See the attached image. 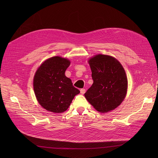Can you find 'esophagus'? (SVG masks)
<instances>
[{
	"mask_svg": "<svg viewBox=\"0 0 158 158\" xmlns=\"http://www.w3.org/2000/svg\"><path fill=\"white\" fill-rule=\"evenodd\" d=\"M81 94H85V92H86V89H85V88H82V89H81Z\"/></svg>",
	"mask_w": 158,
	"mask_h": 158,
	"instance_id": "esophagus-1",
	"label": "esophagus"
}]
</instances>
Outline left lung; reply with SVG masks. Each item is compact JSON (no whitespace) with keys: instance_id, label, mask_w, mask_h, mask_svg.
Wrapping results in <instances>:
<instances>
[{"instance_id":"obj_1","label":"left lung","mask_w":158,"mask_h":158,"mask_svg":"<svg viewBox=\"0 0 158 158\" xmlns=\"http://www.w3.org/2000/svg\"><path fill=\"white\" fill-rule=\"evenodd\" d=\"M88 63L94 83L85 94L87 101L101 113H107L120 105L127 90V78L116 58L97 54Z\"/></svg>"}]
</instances>
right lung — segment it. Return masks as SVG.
Segmentation results:
<instances>
[{
	"label": "right lung",
	"instance_id": "add662e5",
	"mask_svg": "<svg viewBox=\"0 0 158 158\" xmlns=\"http://www.w3.org/2000/svg\"><path fill=\"white\" fill-rule=\"evenodd\" d=\"M70 64L68 59L54 56L45 61L36 70L33 79L35 94L46 110L55 113L65 111L80 93L64 74Z\"/></svg>",
	"mask_w": 158,
	"mask_h": 158
}]
</instances>
